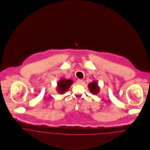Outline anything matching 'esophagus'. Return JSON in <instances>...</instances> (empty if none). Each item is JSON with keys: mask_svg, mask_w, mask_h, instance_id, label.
Segmentation results:
<instances>
[{"mask_svg": "<svg viewBox=\"0 0 150 150\" xmlns=\"http://www.w3.org/2000/svg\"><path fill=\"white\" fill-rule=\"evenodd\" d=\"M83 80L79 79V80H77V83L78 84H81L83 83Z\"/></svg>", "mask_w": 150, "mask_h": 150, "instance_id": "obj_1", "label": "esophagus"}]
</instances>
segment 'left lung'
<instances>
[{
    "instance_id": "obj_1",
    "label": "left lung",
    "mask_w": 150,
    "mask_h": 150,
    "mask_svg": "<svg viewBox=\"0 0 150 150\" xmlns=\"http://www.w3.org/2000/svg\"><path fill=\"white\" fill-rule=\"evenodd\" d=\"M88 88L89 91L93 94H96L99 92V88L98 86V83L96 81H93L89 84Z\"/></svg>"
}]
</instances>
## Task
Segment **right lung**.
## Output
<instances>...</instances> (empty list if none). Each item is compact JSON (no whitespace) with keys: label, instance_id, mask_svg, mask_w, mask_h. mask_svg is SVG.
<instances>
[{"label":"right lung","instance_id":"obj_1","mask_svg":"<svg viewBox=\"0 0 150 150\" xmlns=\"http://www.w3.org/2000/svg\"><path fill=\"white\" fill-rule=\"evenodd\" d=\"M73 84V81L71 80H66L64 79H61L58 83V92L63 94L66 91H67L70 86Z\"/></svg>","mask_w":150,"mask_h":150}]
</instances>
